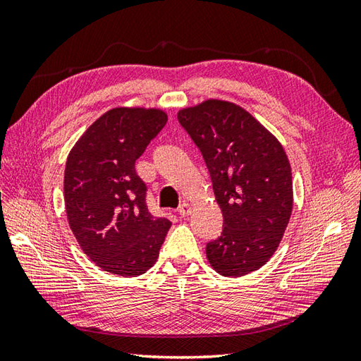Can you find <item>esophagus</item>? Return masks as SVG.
<instances>
[{"label":"esophagus","instance_id":"1","mask_svg":"<svg viewBox=\"0 0 361 361\" xmlns=\"http://www.w3.org/2000/svg\"><path fill=\"white\" fill-rule=\"evenodd\" d=\"M178 214L181 217H188L189 214H190V204L189 203H181L180 206H178Z\"/></svg>","mask_w":361,"mask_h":361}]
</instances>
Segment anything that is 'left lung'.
Here are the masks:
<instances>
[{"instance_id": "obj_1", "label": "left lung", "mask_w": 361, "mask_h": 361, "mask_svg": "<svg viewBox=\"0 0 361 361\" xmlns=\"http://www.w3.org/2000/svg\"><path fill=\"white\" fill-rule=\"evenodd\" d=\"M178 122L202 152L224 231L206 245L221 276L239 278L268 262L293 208V181L279 141L242 106L209 99L178 111Z\"/></svg>"}]
</instances>
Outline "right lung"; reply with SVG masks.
Here are the masks:
<instances>
[{"label": "right lung", "mask_w": 361, "mask_h": 361, "mask_svg": "<svg viewBox=\"0 0 361 361\" xmlns=\"http://www.w3.org/2000/svg\"><path fill=\"white\" fill-rule=\"evenodd\" d=\"M167 122L157 109H113L88 127L66 159L63 195L70 228L102 270L135 278L157 262L171 228L147 209L135 163Z\"/></svg>", "instance_id": "1"}]
</instances>
